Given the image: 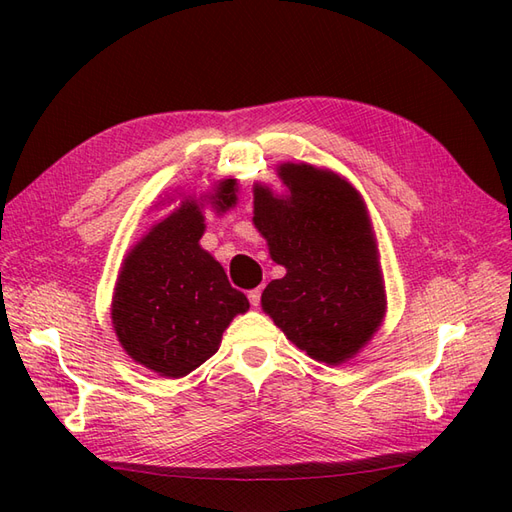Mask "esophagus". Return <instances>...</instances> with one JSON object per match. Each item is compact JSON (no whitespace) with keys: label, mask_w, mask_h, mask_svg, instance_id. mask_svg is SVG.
Here are the masks:
<instances>
[{"label":"esophagus","mask_w":512,"mask_h":512,"mask_svg":"<svg viewBox=\"0 0 512 512\" xmlns=\"http://www.w3.org/2000/svg\"><path fill=\"white\" fill-rule=\"evenodd\" d=\"M260 294H262V288H254V290L247 292V299H250V303L254 307H258V303H260Z\"/></svg>","instance_id":"34e87169"}]
</instances>
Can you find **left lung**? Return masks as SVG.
Wrapping results in <instances>:
<instances>
[{
  "mask_svg": "<svg viewBox=\"0 0 512 512\" xmlns=\"http://www.w3.org/2000/svg\"><path fill=\"white\" fill-rule=\"evenodd\" d=\"M286 196L254 185V226L286 269L262 292V309L312 359L339 365L380 329L386 292L361 194L333 170L277 168Z\"/></svg>",
  "mask_w": 512,
  "mask_h": 512,
  "instance_id": "obj_1",
  "label": "left lung"
}]
</instances>
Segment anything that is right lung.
I'll return each mask as SVG.
<instances>
[{
    "label": "right lung",
    "mask_w": 512,
    "mask_h": 512,
    "mask_svg": "<svg viewBox=\"0 0 512 512\" xmlns=\"http://www.w3.org/2000/svg\"><path fill=\"white\" fill-rule=\"evenodd\" d=\"M215 211L237 205V179L220 181ZM205 232L190 196L151 226L123 260L111 318L119 344L136 363L164 378H183L220 348L222 333L250 309L222 265L198 245Z\"/></svg>",
    "instance_id": "obj_1"
}]
</instances>
